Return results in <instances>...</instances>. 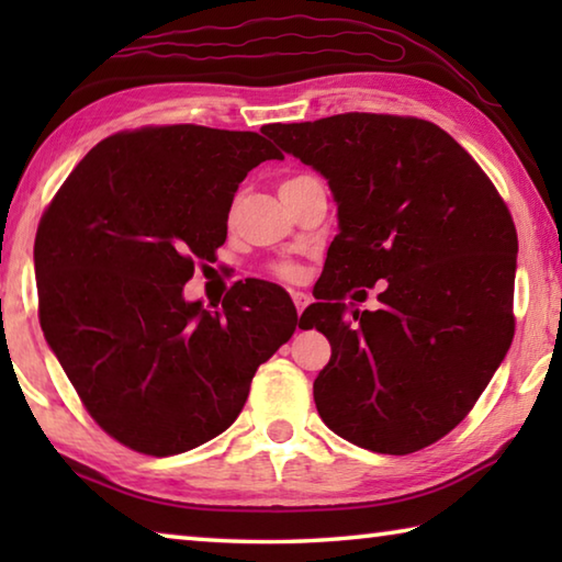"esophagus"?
Instances as JSON below:
<instances>
[{
	"label": "esophagus",
	"mask_w": 562,
	"mask_h": 562,
	"mask_svg": "<svg viewBox=\"0 0 562 562\" xmlns=\"http://www.w3.org/2000/svg\"><path fill=\"white\" fill-rule=\"evenodd\" d=\"M292 302H294V307H297V312L302 315V310L310 304V294L307 292H300V290H292Z\"/></svg>",
	"instance_id": "esophagus-1"
}]
</instances>
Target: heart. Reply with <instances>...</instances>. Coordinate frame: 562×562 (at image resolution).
<instances>
[{
  "instance_id": "obj_1",
  "label": "heart",
  "mask_w": 562,
  "mask_h": 562,
  "mask_svg": "<svg viewBox=\"0 0 562 562\" xmlns=\"http://www.w3.org/2000/svg\"><path fill=\"white\" fill-rule=\"evenodd\" d=\"M280 274V278H284V280H297L300 278V268L297 265H292V262H282V265H278V270H274Z\"/></svg>"
}]
</instances>
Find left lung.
<instances>
[{
	"label": "left lung",
	"mask_w": 562,
	"mask_h": 562,
	"mask_svg": "<svg viewBox=\"0 0 562 562\" xmlns=\"http://www.w3.org/2000/svg\"><path fill=\"white\" fill-rule=\"evenodd\" d=\"M262 133L325 176L337 203L327 282L300 319L331 347L315 379L322 422L376 453L439 441L513 341L518 235L506 203L431 121L339 113ZM379 279L387 280L379 311L344 304L351 286Z\"/></svg>",
	"instance_id": "1"
}]
</instances>
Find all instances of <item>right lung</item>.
Masks as SVG:
<instances>
[{
    "label": "right lung",
    "mask_w": 562,
    "mask_h": 562,
    "mask_svg": "<svg viewBox=\"0 0 562 562\" xmlns=\"http://www.w3.org/2000/svg\"><path fill=\"white\" fill-rule=\"evenodd\" d=\"M272 158L252 131H121L42 215L44 337L93 422L133 451L173 456L223 434L297 327L292 300L265 282L233 284L221 310L183 297L195 262L225 243L237 186Z\"/></svg>",
    "instance_id": "right-lung-1"
}]
</instances>
